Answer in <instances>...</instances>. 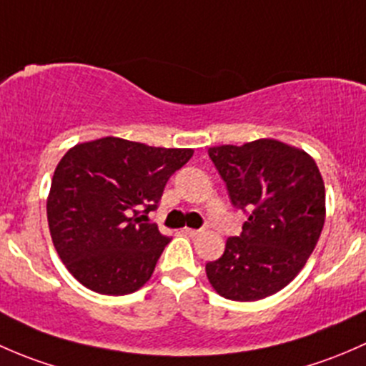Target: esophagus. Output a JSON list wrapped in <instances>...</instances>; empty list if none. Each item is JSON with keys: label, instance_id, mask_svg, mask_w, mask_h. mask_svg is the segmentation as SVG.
I'll return each mask as SVG.
<instances>
[{"label": "esophagus", "instance_id": "34e87169", "mask_svg": "<svg viewBox=\"0 0 366 366\" xmlns=\"http://www.w3.org/2000/svg\"><path fill=\"white\" fill-rule=\"evenodd\" d=\"M184 234H187V236H190V238H195V236H199V234H201V229H184Z\"/></svg>", "mask_w": 366, "mask_h": 366}]
</instances>
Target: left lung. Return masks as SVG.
<instances>
[{"label":"left lung","instance_id":"8db88e82","mask_svg":"<svg viewBox=\"0 0 366 366\" xmlns=\"http://www.w3.org/2000/svg\"><path fill=\"white\" fill-rule=\"evenodd\" d=\"M208 155L232 206L248 214L224 255L206 264L209 284L232 301L274 295L295 280L321 236L326 190L317 164L274 139L217 146Z\"/></svg>","mask_w":366,"mask_h":366}]
</instances>
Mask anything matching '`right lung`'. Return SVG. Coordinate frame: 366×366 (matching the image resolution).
Segmentation results:
<instances>
[{
    "label": "right lung",
    "mask_w": 366,
    "mask_h": 366,
    "mask_svg": "<svg viewBox=\"0 0 366 366\" xmlns=\"http://www.w3.org/2000/svg\"><path fill=\"white\" fill-rule=\"evenodd\" d=\"M192 155L104 137L74 146L59 160L47 199L49 231L63 264L84 287L123 296L152 278L171 238L146 214Z\"/></svg>",
    "instance_id": "1"
}]
</instances>
